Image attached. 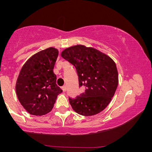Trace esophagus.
<instances>
[{
	"instance_id": "1",
	"label": "esophagus",
	"mask_w": 152,
	"mask_h": 152,
	"mask_svg": "<svg viewBox=\"0 0 152 152\" xmlns=\"http://www.w3.org/2000/svg\"><path fill=\"white\" fill-rule=\"evenodd\" d=\"M62 89H63V91H64V92L66 91V89H67V88H66V86H62Z\"/></svg>"
}]
</instances>
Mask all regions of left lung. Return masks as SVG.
<instances>
[{"label":"left lung","mask_w":152,"mask_h":152,"mask_svg":"<svg viewBox=\"0 0 152 152\" xmlns=\"http://www.w3.org/2000/svg\"><path fill=\"white\" fill-rule=\"evenodd\" d=\"M61 56L76 67L82 88L79 96L69 98L73 109L83 116L100 113L109 105L117 88L116 64L102 52L82 45L66 48Z\"/></svg>","instance_id":"1"}]
</instances>
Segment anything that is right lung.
I'll list each match as a JSON object with an SVG mask.
<instances>
[{
  "label": "right lung",
  "mask_w": 152,
  "mask_h": 152,
  "mask_svg": "<svg viewBox=\"0 0 152 152\" xmlns=\"http://www.w3.org/2000/svg\"><path fill=\"white\" fill-rule=\"evenodd\" d=\"M58 55L48 48L31 56L23 66L15 85L21 105L29 114L41 116L53 109L57 96L63 91L56 84L53 68Z\"/></svg>",
  "instance_id": "right-lung-1"
}]
</instances>
